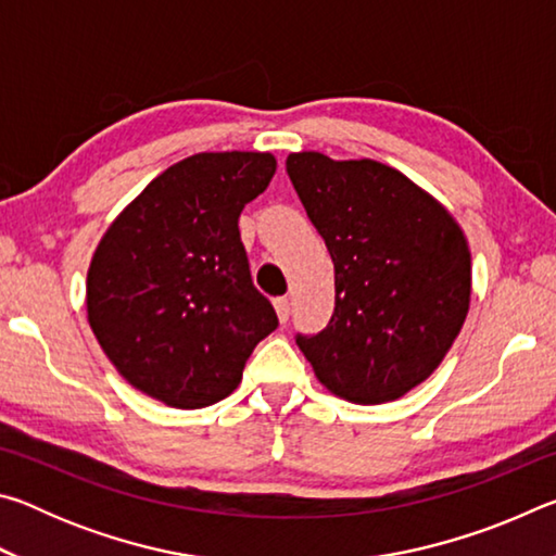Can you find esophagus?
Instances as JSON below:
<instances>
[{
    "mask_svg": "<svg viewBox=\"0 0 556 556\" xmlns=\"http://www.w3.org/2000/svg\"><path fill=\"white\" fill-rule=\"evenodd\" d=\"M275 308H277V316L281 324L289 321V314H291V306H289V299L287 296H277L275 299Z\"/></svg>",
    "mask_w": 556,
    "mask_h": 556,
    "instance_id": "34e87169",
    "label": "esophagus"
}]
</instances>
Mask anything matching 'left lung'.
<instances>
[{
  "label": "left lung",
  "mask_w": 556,
  "mask_h": 556,
  "mask_svg": "<svg viewBox=\"0 0 556 556\" xmlns=\"http://www.w3.org/2000/svg\"><path fill=\"white\" fill-rule=\"evenodd\" d=\"M287 174L336 269L331 321L296 333V345L338 397H402L439 368L466 321L464 232L444 205L372 159L299 152L289 154Z\"/></svg>",
  "instance_id": "1"
}]
</instances>
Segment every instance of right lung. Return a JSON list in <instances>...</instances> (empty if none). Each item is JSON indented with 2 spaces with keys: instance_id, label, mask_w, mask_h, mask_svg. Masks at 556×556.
Masks as SVG:
<instances>
[{
  "instance_id": "add662e5",
  "label": "right lung",
  "mask_w": 556,
  "mask_h": 556,
  "mask_svg": "<svg viewBox=\"0 0 556 556\" xmlns=\"http://www.w3.org/2000/svg\"><path fill=\"white\" fill-rule=\"evenodd\" d=\"M262 152H203L168 166L100 240L88 321L122 378L168 407L199 409L238 388L279 326L252 285L240 213L269 186Z\"/></svg>"
}]
</instances>
